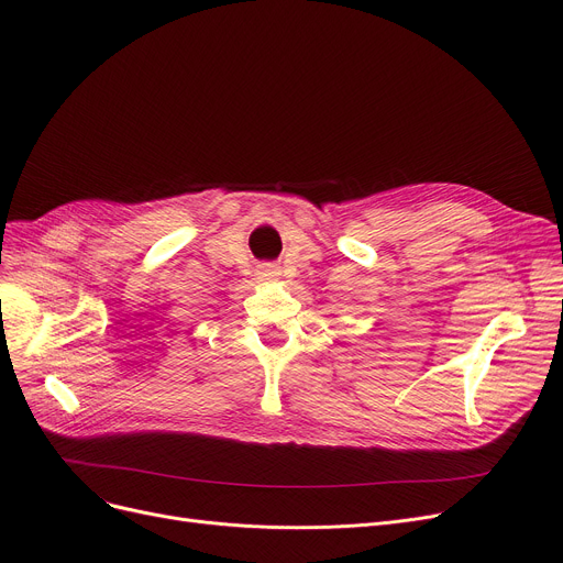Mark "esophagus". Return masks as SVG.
Segmentation results:
<instances>
[{
  "label": "esophagus",
  "instance_id": "1",
  "mask_svg": "<svg viewBox=\"0 0 563 563\" xmlns=\"http://www.w3.org/2000/svg\"><path fill=\"white\" fill-rule=\"evenodd\" d=\"M260 276H262L264 280H278L280 269H278V266H274V264H264L262 269H260Z\"/></svg>",
  "mask_w": 563,
  "mask_h": 563
}]
</instances>
